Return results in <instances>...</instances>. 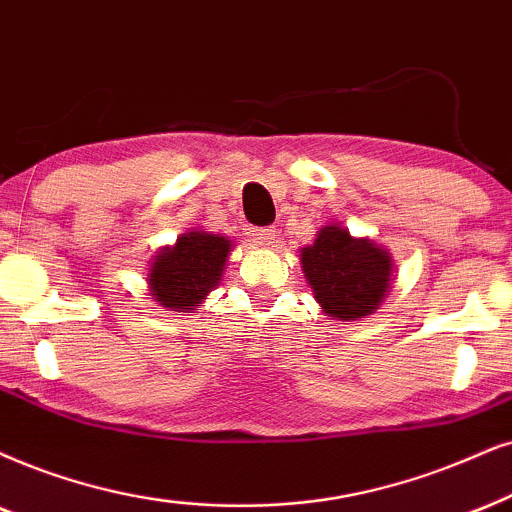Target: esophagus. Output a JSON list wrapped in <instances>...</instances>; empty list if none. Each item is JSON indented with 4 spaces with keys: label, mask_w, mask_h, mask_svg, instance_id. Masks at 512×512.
<instances>
[{
    "label": "esophagus",
    "mask_w": 512,
    "mask_h": 512,
    "mask_svg": "<svg viewBox=\"0 0 512 512\" xmlns=\"http://www.w3.org/2000/svg\"><path fill=\"white\" fill-rule=\"evenodd\" d=\"M250 236L257 245H264V248H267V245L276 241V229L274 226H267V229H252Z\"/></svg>",
    "instance_id": "1"
}]
</instances>
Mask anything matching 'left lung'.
I'll list each match as a JSON object with an SVG mask.
<instances>
[{
  "instance_id": "obj_1",
  "label": "left lung",
  "mask_w": 512,
  "mask_h": 512,
  "mask_svg": "<svg viewBox=\"0 0 512 512\" xmlns=\"http://www.w3.org/2000/svg\"><path fill=\"white\" fill-rule=\"evenodd\" d=\"M302 271L323 314L359 321L373 314L392 288L390 252L368 238L349 236L345 226L328 224L302 248Z\"/></svg>"
}]
</instances>
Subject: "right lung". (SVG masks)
I'll list each match as a JSON object with an SVG mask.
<instances>
[{
	"label": "right lung",
	"instance_id": "1",
	"mask_svg": "<svg viewBox=\"0 0 512 512\" xmlns=\"http://www.w3.org/2000/svg\"><path fill=\"white\" fill-rule=\"evenodd\" d=\"M231 245L226 236L208 231L181 234L153 257L146 278L153 300L172 312H193L222 281Z\"/></svg>",
	"mask_w": 512,
	"mask_h": 512
}]
</instances>
